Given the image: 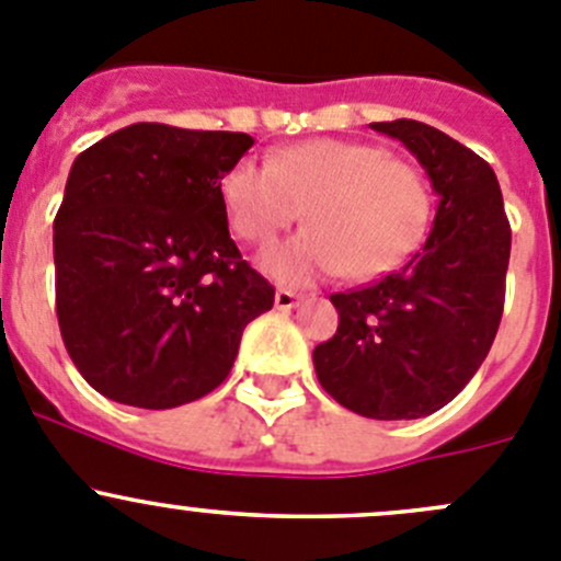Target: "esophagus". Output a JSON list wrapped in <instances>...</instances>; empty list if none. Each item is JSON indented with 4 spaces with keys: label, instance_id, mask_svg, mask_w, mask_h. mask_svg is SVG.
I'll return each mask as SVG.
<instances>
[{
    "label": "esophagus",
    "instance_id": "34e87169",
    "mask_svg": "<svg viewBox=\"0 0 561 561\" xmlns=\"http://www.w3.org/2000/svg\"><path fill=\"white\" fill-rule=\"evenodd\" d=\"M302 297L295 295L291 289H277L275 291V308L277 311H291L295 306H300Z\"/></svg>",
    "mask_w": 561,
    "mask_h": 561
}]
</instances>
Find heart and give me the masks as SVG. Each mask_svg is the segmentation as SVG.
I'll return each instance as SVG.
<instances>
[{
  "label": "heart",
  "mask_w": 561,
  "mask_h": 561,
  "mask_svg": "<svg viewBox=\"0 0 561 561\" xmlns=\"http://www.w3.org/2000/svg\"><path fill=\"white\" fill-rule=\"evenodd\" d=\"M220 204L231 231L250 244H270L306 209V231L261 259L280 284H311L335 272L375 280L426 237L432 190L419 168L380 146L306 140L275 151L266 164L233 162L220 179Z\"/></svg>",
  "instance_id": "b5f03b06"
}]
</instances>
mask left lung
<instances>
[{"label": "left lung", "mask_w": 561, "mask_h": 561, "mask_svg": "<svg viewBox=\"0 0 561 561\" xmlns=\"http://www.w3.org/2000/svg\"><path fill=\"white\" fill-rule=\"evenodd\" d=\"M371 129L404 142L440 204L424 250L408 264L330 295L339 330L313 350V369L352 413L421 419L449 404L493 346L512 231L499 179L471 148L408 117Z\"/></svg>", "instance_id": "left-lung-1"}]
</instances>
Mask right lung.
<instances>
[{"label": "right lung", "instance_id": "add662e5", "mask_svg": "<svg viewBox=\"0 0 561 561\" xmlns=\"http://www.w3.org/2000/svg\"><path fill=\"white\" fill-rule=\"evenodd\" d=\"M250 146L242 131L131 124L73 159L55 217L57 322L112 402L168 410L211 393L275 302L220 204Z\"/></svg>", "mask_w": 561, "mask_h": 561}]
</instances>
